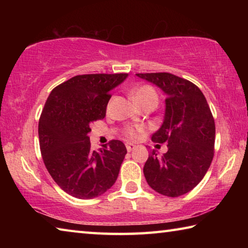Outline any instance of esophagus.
<instances>
[{"instance_id": "1", "label": "esophagus", "mask_w": 248, "mask_h": 248, "mask_svg": "<svg viewBox=\"0 0 248 248\" xmlns=\"http://www.w3.org/2000/svg\"><path fill=\"white\" fill-rule=\"evenodd\" d=\"M125 148H127L128 152H131V151L136 149V145L132 144V143H127V144H125Z\"/></svg>"}]
</instances>
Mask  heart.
Wrapping results in <instances>:
<instances>
[{
  "instance_id": "heart-1",
  "label": "heart",
  "mask_w": 248,
  "mask_h": 248,
  "mask_svg": "<svg viewBox=\"0 0 248 248\" xmlns=\"http://www.w3.org/2000/svg\"><path fill=\"white\" fill-rule=\"evenodd\" d=\"M131 97L134 102L139 104L140 106L146 103H155L157 105L158 102V96L156 94V92H155L153 87L150 85H142L133 89L131 91ZM140 131H142L141 128H129L125 133H127V136L129 138L134 139V138H137V133Z\"/></svg>"
}]
</instances>
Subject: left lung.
<instances>
[{
	"mask_svg": "<svg viewBox=\"0 0 248 248\" xmlns=\"http://www.w3.org/2000/svg\"><path fill=\"white\" fill-rule=\"evenodd\" d=\"M166 94L163 124L152 141L167 143L157 156L153 150L143 167L149 186L158 194L179 197L198 185L215 154L216 124L202 92L187 79L170 73H138Z\"/></svg>",
	"mask_w": 248,
	"mask_h": 248,
	"instance_id": "left-lung-1",
	"label": "left lung"
}]
</instances>
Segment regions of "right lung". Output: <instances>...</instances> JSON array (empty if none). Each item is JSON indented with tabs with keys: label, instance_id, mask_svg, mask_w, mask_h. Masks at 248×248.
Listing matches in <instances>:
<instances>
[{
	"label": "right lung",
	"instance_id": "right-lung-1",
	"mask_svg": "<svg viewBox=\"0 0 248 248\" xmlns=\"http://www.w3.org/2000/svg\"><path fill=\"white\" fill-rule=\"evenodd\" d=\"M127 73L77 75L54 87L41 112L38 134L46 167L58 186L78 199H93L115 184L127 149L112 140L91 149L93 121L104 119L111 90Z\"/></svg>",
	"mask_w": 248,
	"mask_h": 248
}]
</instances>
